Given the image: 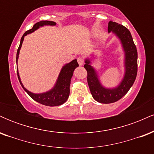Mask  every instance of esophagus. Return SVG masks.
<instances>
[{
	"label": "esophagus",
	"instance_id": "1",
	"mask_svg": "<svg viewBox=\"0 0 154 154\" xmlns=\"http://www.w3.org/2000/svg\"><path fill=\"white\" fill-rule=\"evenodd\" d=\"M77 62H78L79 66H82V65H83V63H84V62H85L84 58L79 57L78 59H77Z\"/></svg>",
	"mask_w": 154,
	"mask_h": 154
}]
</instances>
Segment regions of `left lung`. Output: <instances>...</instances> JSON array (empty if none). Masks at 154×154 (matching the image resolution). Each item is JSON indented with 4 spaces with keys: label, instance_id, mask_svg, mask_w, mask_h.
<instances>
[{
    "label": "left lung",
    "instance_id": "8db88e82",
    "mask_svg": "<svg viewBox=\"0 0 154 154\" xmlns=\"http://www.w3.org/2000/svg\"><path fill=\"white\" fill-rule=\"evenodd\" d=\"M109 32H113L119 37L125 51L126 72L123 80L117 88L106 89L98 81L94 69L86 60L84 67L87 70L88 83L93 98L101 103H111L121 99L129 91L136 79L137 72V51L130 32L125 26L113 21L109 22Z\"/></svg>",
    "mask_w": 154,
    "mask_h": 154
}]
</instances>
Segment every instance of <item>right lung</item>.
Returning <instances> with one entry per match:
<instances>
[{
    "label": "right lung",
    "instance_id": "1",
    "mask_svg": "<svg viewBox=\"0 0 154 154\" xmlns=\"http://www.w3.org/2000/svg\"><path fill=\"white\" fill-rule=\"evenodd\" d=\"M43 25H56V22H51V21H41V22H37L36 24H34V26H33V27L31 29H29V30L26 31L24 32V34L23 35L22 38H21L20 44H19L18 50H17V62L19 57V51H20L21 47H22V44L23 43V40H24V36L27 34L32 32L36 30L37 29H38L40 26ZM77 66H79V64L76 59L73 60L70 63L65 65L62 68V69H61V72H60L59 78H58L56 84L55 85V87L52 90H51L50 91L44 93H40V94H35V93H31V92L28 91L26 88H24L20 80L18 70H17V76H18L21 85L22 86L24 91L27 93V94L33 100L38 102V103L43 104V105L48 106H60L63 103H65L66 100L68 99L70 93L69 86L70 83H71V79L72 75H73L74 70Z\"/></svg>",
    "mask_w": 154,
    "mask_h": 154
}]
</instances>
